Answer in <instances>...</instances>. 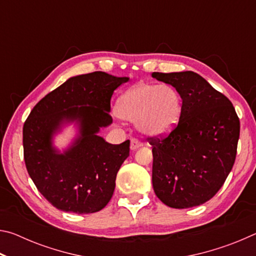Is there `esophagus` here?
Returning a JSON list of instances; mask_svg holds the SVG:
<instances>
[{"label":"esophagus","instance_id":"esophagus-1","mask_svg":"<svg viewBox=\"0 0 256 256\" xmlns=\"http://www.w3.org/2000/svg\"><path fill=\"white\" fill-rule=\"evenodd\" d=\"M142 146V142H140L138 138H132L131 140V150H136Z\"/></svg>","mask_w":256,"mask_h":256}]
</instances>
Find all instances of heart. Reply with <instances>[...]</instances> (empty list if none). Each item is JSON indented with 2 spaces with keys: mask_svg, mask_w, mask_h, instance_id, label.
Wrapping results in <instances>:
<instances>
[{
  "mask_svg": "<svg viewBox=\"0 0 256 256\" xmlns=\"http://www.w3.org/2000/svg\"><path fill=\"white\" fill-rule=\"evenodd\" d=\"M120 118L136 122L146 136L170 133L182 116V98L174 86L141 82L128 89L116 102Z\"/></svg>",
  "mask_w": 256,
  "mask_h": 256,
  "instance_id": "obj_1",
  "label": "heart"
}]
</instances>
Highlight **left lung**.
Here are the masks:
<instances>
[{"label":"left lung","instance_id":"left-lung-1","mask_svg":"<svg viewBox=\"0 0 256 256\" xmlns=\"http://www.w3.org/2000/svg\"><path fill=\"white\" fill-rule=\"evenodd\" d=\"M152 78L174 86L183 100L177 126L164 138H149L154 190L175 209L203 204L235 162L240 118L232 102L196 72H154Z\"/></svg>","mask_w":256,"mask_h":256}]
</instances>
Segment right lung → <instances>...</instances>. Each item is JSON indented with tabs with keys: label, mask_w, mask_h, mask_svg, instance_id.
Segmentation results:
<instances>
[{
	"label": "right lung",
	"mask_w": 256,
	"mask_h": 256,
	"mask_svg": "<svg viewBox=\"0 0 256 256\" xmlns=\"http://www.w3.org/2000/svg\"><path fill=\"white\" fill-rule=\"evenodd\" d=\"M128 78L97 71L72 76L42 99L24 125V157L30 178L56 209L74 214L102 210L112 196L130 140L112 144L99 136L112 122L110 98ZM74 122L78 134L63 153L52 136Z\"/></svg>",
	"instance_id": "add662e5"
}]
</instances>
